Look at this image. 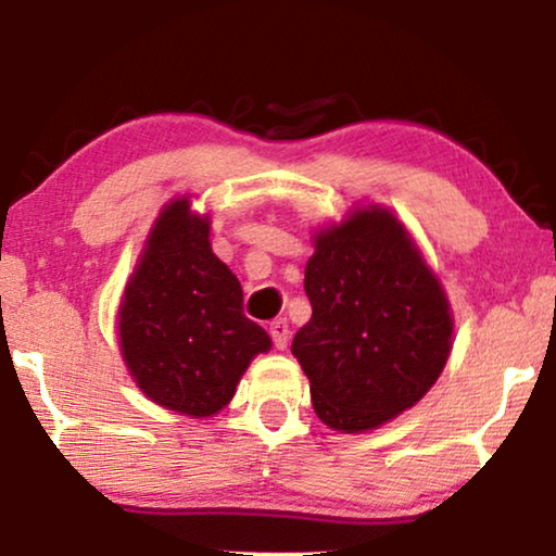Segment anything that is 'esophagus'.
Segmentation results:
<instances>
[{
  "mask_svg": "<svg viewBox=\"0 0 556 556\" xmlns=\"http://www.w3.org/2000/svg\"><path fill=\"white\" fill-rule=\"evenodd\" d=\"M270 337H273V344H276V349L288 346V339H291V329H288L286 318H276V321H270Z\"/></svg>",
  "mask_w": 556,
  "mask_h": 556,
  "instance_id": "34e87169",
  "label": "esophagus"
}]
</instances>
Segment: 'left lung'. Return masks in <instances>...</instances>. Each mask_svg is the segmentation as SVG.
<instances>
[{"mask_svg":"<svg viewBox=\"0 0 556 556\" xmlns=\"http://www.w3.org/2000/svg\"><path fill=\"white\" fill-rule=\"evenodd\" d=\"M303 286L314 314L291 352L331 430H375L415 407L443 375L451 301L392 210L362 204L318 227Z\"/></svg>","mask_w":556,"mask_h":556,"instance_id":"1","label":"left lung"}]
</instances>
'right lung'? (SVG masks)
Returning <instances> with one entry per match:
<instances>
[{
	"instance_id": "1",
	"label": "right lung",
	"mask_w": 556,
	"mask_h": 556,
	"mask_svg": "<svg viewBox=\"0 0 556 556\" xmlns=\"http://www.w3.org/2000/svg\"><path fill=\"white\" fill-rule=\"evenodd\" d=\"M116 337L136 387L197 420L230 405L250 362L270 352L268 331L242 314L240 280L212 253L210 215L192 210V194L166 202L151 225Z\"/></svg>"
}]
</instances>
